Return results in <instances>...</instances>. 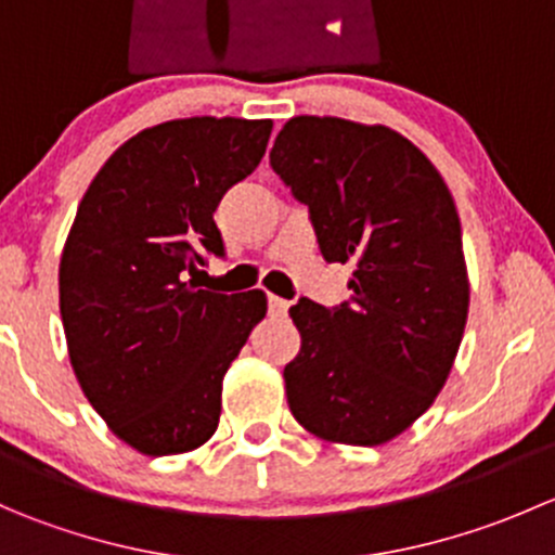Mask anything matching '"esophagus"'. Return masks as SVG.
Returning <instances> with one entry per match:
<instances>
[{
    "label": "esophagus",
    "instance_id": "34e87169",
    "mask_svg": "<svg viewBox=\"0 0 555 555\" xmlns=\"http://www.w3.org/2000/svg\"><path fill=\"white\" fill-rule=\"evenodd\" d=\"M289 309V300L279 298V295H268V311L273 313V317H284Z\"/></svg>",
    "mask_w": 555,
    "mask_h": 555
}]
</instances>
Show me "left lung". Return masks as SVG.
<instances>
[{
	"label": "left lung",
	"instance_id": "1",
	"mask_svg": "<svg viewBox=\"0 0 555 555\" xmlns=\"http://www.w3.org/2000/svg\"><path fill=\"white\" fill-rule=\"evenodd\" d=\"M273 171L309 206L327 262H351V300L289 309L300 351L284 367L300 427L330 443L382 446L405 433L449 378L469 282L462 225L440 171L386 126L300 115Z\"/></svg>",
	"mask_w": 555,
	"mask_h": 555
}]
</instances>
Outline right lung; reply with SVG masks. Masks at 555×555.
Wrapping results in <instances>:
<instances>
[{
    "label": "right lung",
    "mask_w": 555,
    "mask_h": 555,
    "mask_svg": "<svg viewBox=\"0 0 555 555\" xmlns=\"http://www.w3.org/2000/svg\"><path fill=\"white\" fill-rule=\"evenodd\" d=\"M271 120L184 117L109 155L77 206L59 268L69 362L106 427L171 456L215 435L222 376L266 317L262 289L184 282L225 255L215 211L266 155Z\"/></svg>",
    "instance_id": "add662e5"
}]
</instances>
